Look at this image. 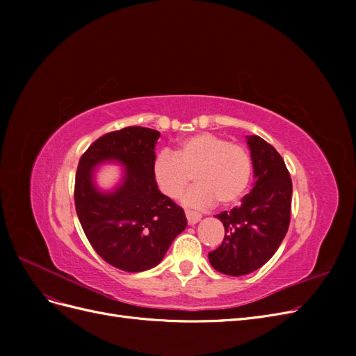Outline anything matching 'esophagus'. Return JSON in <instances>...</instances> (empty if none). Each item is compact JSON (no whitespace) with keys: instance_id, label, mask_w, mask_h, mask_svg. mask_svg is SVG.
I'll return each instance as SVG.
<instances>
[{"instance_id":"1","label":"esophagus","mask_w":356,"mask_h":356,"mask_svg":"<svg viewBox=\"0 0 356 356\" xmlns=\"http://www.w3.org/2000/svg\"><path fill=\"white\" fill-rule=\"evenodd\" d=\"M186 217H187V221L190 225H195L196 222L200 221L202 215L199 212H193V211H186Z\"/></svg>"}]
</instances>
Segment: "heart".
<instances>
[{
  "mask_svg": "<svg viewBox=\"0 0 356 356\" xmlns=\"http://www.w3.org/2000/svg\"><path fill=\"white\" fill-rule=\"evenodd\" d=\"M153 178L165 196L175 199L188 186L193 174L196 184L181 202L186 207L207 208L238 202L248 190L252 174L250 153L239 144L212 134L182 139L175 154L161 149L153 160Z\"/></svg>",
  "mask_w": 356,
  "mask_h": 356,
  "instance_id": "b5f03b06",
  "label": "heart"
}]
</instances>
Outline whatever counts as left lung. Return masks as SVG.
<instances>
[{
    "instance_id": "1",
    "label": "left lung",
    "mask_w": 356,
    "mask_h": 356,
    "mask_svg": "<svg viewBox=\"0 0 356 356\" xmlns=\"http://www.w3.org/2000/svg\"><path fill=\"white\" fill-rule=\"evenodd\" d=\"M254 168V187L239 207L217 218L224 225V241L208 254L220 273L243 276L264 266L288 232L293 182L285 161L263 138L246 136Z\"/></svg>"
}]
</instances>
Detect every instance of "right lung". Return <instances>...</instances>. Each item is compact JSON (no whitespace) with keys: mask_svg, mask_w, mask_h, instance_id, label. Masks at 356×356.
<instances>
[{"mask_svg":"<svg viewBox=\"0 0 356 356\" xmlns=\"http://www.w3.org/2000/svg\"><path fill=\"white\" fill-rule=\"evenodd\" d=\"M159 136L154 129L124 127L96 139L79 161L74 200L81 227L98 255L124 272L157 266L187 227L184 209L161 195L153 178ZM104 163L125 169L119 186L108 192L94 182Z\"/></svg>","mask_w":356,"mask_h":356,"instance_id":"obj_1","label":"right lung"}]
</instances>
